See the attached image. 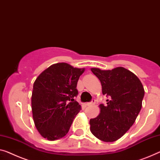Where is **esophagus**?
<instances>
[{"mask_svg": "<svg viewBox=\"0 0 160 160\" xmlns=\"http://www.w3.org/2000/svg\"><path fill=\"white\" fill-rule=\"evenodd\" d=\"M95 101L94 99H92V101L91 102H90V103H87V105L88 106H93V105H95Z\"/></svg>", "mask_w": 160, "mask_h": 160, "instance_id": "34e87169", "label": "esophagus"}]
</instances>
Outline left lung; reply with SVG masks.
I'll use <instances>...</instances> for the list:
<instances>
[{
    "label": "left lung",
    "instance_id": "left-lung-1",
    "mask_svg": "<svg viewBox=\"0 0 160 160\" xmlns=\"http://www.w3.org/2000/svg\"><path fill=\"white\" fill-rule=\"evenodd\" d=\"M90 70L101 81L103 94L110 100H106V106L99 105L100 113L90 120V130L101 141L115 142L135 122L142 106L144 87L135 74L122 67Z\"/></svg>",
    "mask_w": 160,
    "mask_h": 160
}]
</instances>
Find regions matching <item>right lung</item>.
<instances>
[{
	"mask_svg": "<svg viewBox=\"0 0 160 160\" xmlns=\"http://www.w3.org/2000/svg\"><path fill=\"white\" fill-rule=\"evenodd\" d=\"M85 70L65 62L54 64L34 81L32 116L42 137L54 141L68 133L73 118L81 109L74 97L78 93L77 83Z\"/></svg>",
	"mask_w": 160,
	"mask_h": 160,
	"instance_id": "add662e5",
	"label": "right lung"
}]
</instances>
